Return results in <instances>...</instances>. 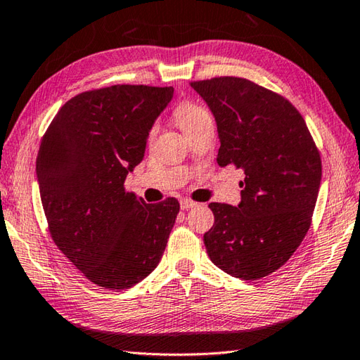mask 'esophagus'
<instances>
[{
    "label": "esophagus",
    "mask_w": 360,
    "mask_h": 360,
    "mask_svg": "<svg viewBox=\"0 0 360 360\" xmlns=\"http://www.w3.org/2000/svg\"><path fill=\"white\" fill-rule=\"evenodd\" d=\"M193 206H197V203L192 202V200L186 198L181 202V210H191V208H193Z\"/></svg>",
    "instance_id": "34e87169"
}]
</instances>
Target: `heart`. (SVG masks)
Masks as SVG:
<instances>
[{"label":"heart","mask_w":360,"mask_h":360,"mask_svg":"<svg viewBox=\"0 0 360 360\" xmlns=\"http://www.w3.org/2000/svg\"><path fill=\"white\" fill-rule=\"evenodd\" d=\"M173 117L176 120V124L179 125V129L184 131L186 135L188 131H192L193 129H197V127L205 124V122L211 120L208 109L203 108L202 105H198V103H193V101L179 103V105L174 109ZM154 133H155V129H152L150 136H154Z\"/></svg>","instance_id":"b5f03b06"}]
</instances>
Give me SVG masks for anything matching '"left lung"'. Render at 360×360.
<instances>
[{
  "instance_id": "1",
  "label": "left lung",
  "mask_w": 360,
  "mask_h": 360,
  "mask_svg": "<svg viewBox=\"0 0 360 360\" xmlns=\"http://www.w3.org/2000/svg\"><path fill=\"white\" fill-rule=\"evenodd\" d=\"M191 85L214 115L219 167L245 172L238 206L210 203L206 252L230 276L255 281L281 268L307 235L321 186L319 150L284 96L243 77Z\"/></svg>"
}]
</instances>
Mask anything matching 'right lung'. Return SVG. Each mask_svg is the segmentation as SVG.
Returning <instances> with one entry per match:
<instances>
[{
    "mask_svg": "<svg viewBox=\"0 0 360 360\" xmlns=\"http://www.w3.org/2000/svg\"><path fill=\"white\" fill-rule=\"evenodd\" d=\"M173 87L111 85L66 101L42 136L36 178L52 240L100 288L129 289L165 251L179 203L125 192Z\"/></svg>",
    "mask_w": 360,
    "mask_h": 360,
    "instance_id": "add662e5",
    "label": "right lung"
}]
</instances>
